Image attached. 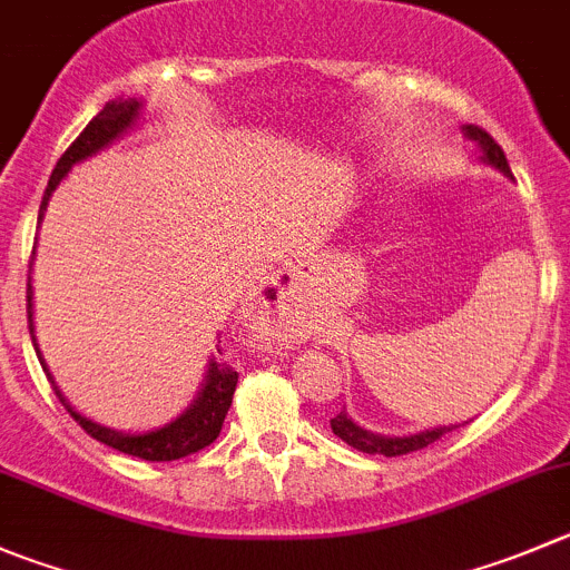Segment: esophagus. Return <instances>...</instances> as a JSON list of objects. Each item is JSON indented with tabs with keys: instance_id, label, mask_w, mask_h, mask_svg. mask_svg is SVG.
<instances>
[{
	"instance_id": "1",
	"label": "esophagus",
	"mask_w": 570,
	"mask_h": 570,
	"mask_svg": "<svg viewBox=\"0 0 570 570\" xmlns=\"http://www.w3.org/2000/svg\"><path fill=\"white\" fill-rule=\"evenodd\" d=\"M286 278H295V273H292V269H289V273H286Z\"/></svg>"
}]
</instances>
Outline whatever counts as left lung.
Here are the masks:
<instances>
[{"label": "left lung", "mask_w": 570, "mask_h": 570, "mask_svg": "<svg viewBox=\"0 0 570 570\" xmlns=\"http://www.w3.org/2000/svg\"><path fill=\"white\" fill-rule=\"evenodd\" d=\"M464 135L470 137V140L478 142L483 163L494 165L498 171H503L507 177H512V171H509V163H507V154H503V148L492 140V135H487V131L478 129V126H464ZM453 428H459V424H453ZM453 428H433V430H424V433H413V435H376V433H371V430H363L360 424L351 422L348 413L345 411H340L337 416L332 419V430L337 439H343L345 444L354 446V450H360V453L387 455V459H393V455L416 453V450H422V446L439 441L441 435L450 433Z\"/></svg>", "instance_id": "1"}]
</instances>
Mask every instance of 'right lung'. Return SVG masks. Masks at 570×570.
<instances>
[{"instance_id": "right-lung-1", "label": "right lung", "mask_w": 570, "mask_h": 570, "mask_svg": "<svg viewBox=\"0 0 570 570\" xmlns=\"http://www.w3.org/2000/svg\"><path fill=\"white\" fill-rule=\"evenodd\" d=\"M140 106L142 104L137 98L111 100V104H106L104 109L89 120L87 129L76 137V142L61 154V159H58L56 168H52V177L50 183H47L45 199H41V207H39V222L45 219L47 202H50L56 185L67 177L69 168H72L76 163H81V159L92 157V154L100 151V148L109 146V142L117 140L126 129H131L137 117H140ZM28 326H30V337H33V286H30V278H28ZM33 345H36V337H33ZM36 354H39V363L41 368H45V374L50 376L45 360H41L39 345H36ZM236 382H238V374L233 371V365L216 363V357H213L210 365H207L205 385H202L199 396L194 399V405H190L183 416L174 419L171 424H165V428L159 430H148V433H137V435L117 433V430L100 428V424L83 419L81 413L72 411V405L61 396L58 387H56V396L61 399V405L67 407L69 416L76 419V422L81 424L92 439H98L100 444L111 446V450H120V453L126 455H135V459H142V461H177L190 453H199V450H205L207 444L216 441V435L222 433V424H225L227 411H230ZM52 385H56V382H52Z\"/></svg>"}]
</instances>
